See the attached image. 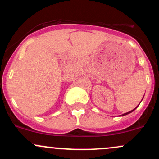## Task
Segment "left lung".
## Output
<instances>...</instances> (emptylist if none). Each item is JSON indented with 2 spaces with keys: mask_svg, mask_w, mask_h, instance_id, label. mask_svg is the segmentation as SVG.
<instances>
[{
  "mask_svg": "<svg viewBox=\"0 0 159 159\" xmlns=\"http://www.w3.org/2000/svg\"><path fill=\"white\" fill-rule=\"evenodd\" d=\"M137 107H138V106H137ZM137 107H135V108H134V109H133V110H132V111H129V112H127V113H125V114H122V115H121V116H125V115H127V114H130V113H132V111H134V110H135V109L137 108Z\"/></svg>",
  "mask_w": 159,
  "mask_h": 159,
  "instance_id": "left-lung-1",
  "label": "left lung"
}]
</instances>
